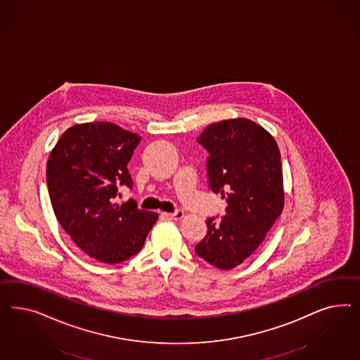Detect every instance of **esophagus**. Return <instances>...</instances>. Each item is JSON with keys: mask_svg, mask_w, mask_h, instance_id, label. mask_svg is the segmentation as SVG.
<instances>
[{"mask_svg": "<svg viewBox=\"0 0 360 360\" xmlns=\"http://www.w3.org/2000/svg\"><path fill=\"white\" fill-rule=\"evenodd\" d=\"M164 215L167 219L179 220V219H182L184 217H185V212H184V211H181V210H176L175 212H166V214H164Z\"/></svg>", "mask_w": 360, "mask_h": 360, "instance_id": "34e87169", "label": "esophagus"}]
</instances>
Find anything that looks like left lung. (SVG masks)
Returning <instances> with one entry per match:
<instances>
[{"label": "left lung", "mask_w": 360, "mask_h": 360, "mask_svg": "<svg viewBox=\"0 0 360 360\" xmlns=\"http://www.w3.org/2000/svg\"><path fill=\"white\" fill-rule=\"evenodd\" d=\"M196 141L210 154L208 185L226 199L227 215L206 220L207 235L195 252L227 271L259 248L283 212L280 149L269 131L248 119L211 124Z\"/></svg>", "instance_id": "obj_1"}]
</instances>
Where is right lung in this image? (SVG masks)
I'll return each instance as SVG.
<instances>
[{"label":"right lung","mask_w":360,"mask_h":360,"mask_svg":"<svg viewBox=\"0 0 360 360\" xmlns=\"http://www.w3.org/2000/svg\"><path fill=\"white\" fill-rule=\"evenodd\" d=\"M141 137L110 122L77 124L60 136L47 161L55 217L88 256L119 264L137 255L158 219L131 199L117 205L120 186L133 187L128 164Z\"/></svg>","instance_id":"right-lung-1"}]
</instances>
